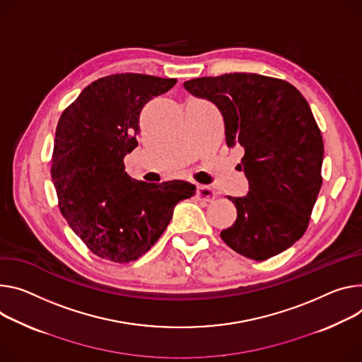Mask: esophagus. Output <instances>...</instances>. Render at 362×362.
I'll return each mask as SVG.
<instances>
[{
    "mask_svg": "<svg viewBox=\"0 0 362 362\" xmlns=\"http://www.w3.org/2000/svg\"><path fill=\"white\" fill-rule=\"evenodd\" d=\"M215 192L205 185H198L196 186V198L204 202H212L215 199Z\"/></svg>",
    "mask_w": 362,
    "mask_h": 362,
    "instance_id": "obj_1",
    "label": "esophagus"
}]
</instances>
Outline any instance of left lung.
Returning <instances> with one entry per match:
<instances>
[{"label": "left lung", "mask_w": 362, "mask_h": 362, "mask_svg": "<svg viewBox=\"0 0 362 362\" xmlns=\"http://www.w3.org/2000/svg\"><path fill=\"white\" fill-rule=\"evenodd\" d=\"M183 86L216 105L226 146L245 151L238 166L250 192L228 196L237 219L221 238L255 261L283 252L306 233L322 186L323 140L308 101L291 83L257 74L204 76Z\"/></svg>", "instance_id": "8db88e82"}]
</instances>
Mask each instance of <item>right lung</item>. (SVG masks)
Segmentation results:
<instances>
[{
	"instance_id": "add662e5",
	"label": "right lung",
	"mask_w": 362,
	"mask_h": 362,
	"mask_svg": "<svg viewBox=\"0 0 362 362\" xmlns=\"http://www.w3.org/2000/svg\"><path fill=\"white\" fill-rule=\"evenodd\" d=\"M176 82L141 74L104 76L59 118L50 170L59 211L104 259L140 258L168 228L176 204L194 194L183 180H133L124 166V156L139 146L141 110Z\"/></svg>"
}]
</instances>
